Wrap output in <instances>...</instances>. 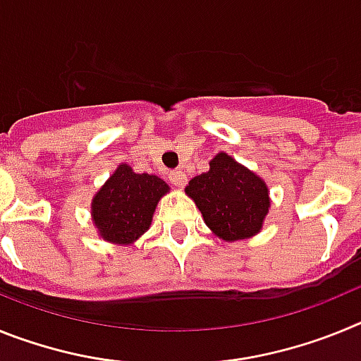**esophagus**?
I'll return each instance as SVG.
<instances>
[{
  "instance_id": "esophagus-1",
  "label": "esophagus",
  "mask_w": 361,
  "mask_h": 361,
  "mask_svg": "<svg viewBox=\"0 0 361 361\" xmlns=\"http://www.w3.org/2000/svg\"><path fill=\"white\" fill-rule=\"evenodd\" d=\"M168 177H170V183L175 184L177 188H184V186H186V183H188L186 175H184L183 171H178V170L170 171V175H168Z\"/></svg>"
}]
</instances>
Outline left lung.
Wrapping results in <instances>:
<instances>
[{"label": "left lung", "instance_id": "1", "mask_svg": "<svg viewBox=\"0 0 361 361\" xmlns=\"http://www.w3.org/2000/svg\"><path fill=\"white\" fill-rule=\"evenodd\" d=\"M186 193L206 226L226 242L255 237L271 206L266 183L228 153H216L209 171L191 178Z\"/></svg>", "mask_w": 361, "mask_h": 361}]
</instances>
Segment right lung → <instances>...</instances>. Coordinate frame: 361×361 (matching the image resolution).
I'll list each match as a JSON object with an SVG mask.
<instances>
[{
    "label": "right lung",
    "instance_id": "1",
    "mask_svg": "<svg viewBox=\"0 0 361 361\" xmlns=\"http://www.w3.org/2000/svg\"><path fill=\"white\" fill-rule=\"evenodd\" d=\"M170 186L157 175L135 173L119 164L92 200V220L99 237L111 244H132L152 226L157 202Z\"/></svg>",
    "mask_w": 361,
    "mask_h": 361
}]
</instances>
